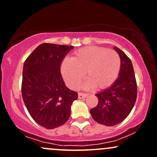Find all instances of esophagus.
<instances>
[{"instance_id":"esophagus-1","label":"esophagus","mask_w":157,"mask_h":157,"mask_svg":"<svg viewBox=\"0 0 157 157\" xmlns=\"http://www.w3.org/2000/svg\"><path fill=\"white\" fill-rule=\"evenodd\" d=\"M87 96L86 93H83V92H79L78 93V98H83Z\"/></svg>"}]
</instances>
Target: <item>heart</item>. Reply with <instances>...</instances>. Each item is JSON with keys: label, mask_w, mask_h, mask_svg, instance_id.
Segmentation results:
<instances>
[{"label": "heart", "mask_w": 157, "mask_h": 157, "mask_svg": "<svg viewBox=\"0 0 157 157\" xmlns=\"http://www.w3.org/2000/svg\"><path fill=\"white\" fill-rule=\"evenodd\" d=\"M120 58L117 52L105 47H86L75 51L71 60L66 59L62 65V74L71 89L80 86L85 74L86 86L99 91L108 88L117 78Z\"/></svg>", "instance_id": "b5f03b06"}]
</instances>
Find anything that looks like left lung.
Returning <instances> with one entry per match:
<instances>
[{
    "mask_svg": "<svg viewBox=\"0 0 157 157\" xmlns=\"http://www.w3.org/2000/svg\"><path fill=\"white\" fill-rule=\"evenodd\" d=\"M120 58L118 78L107 90L96 94L98 105L90 110L97 123L113 126L123 122L134 107L137 98V83L131 60L121 49L114 47Z\"/></svg>",
    "mask_w": 157,
    "mask_h": 157,
    "instance_id": "1",
    "label": "left lung"
}]
</instances>
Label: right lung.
<instances>
[{
  "mask_svg": "<svg viewBox=\"0 0 157 157\" xmlns=\"http://www.w3.org/2000/svg\"><path fill=\"white\" fill-rule=\"evenodd\" d=\"M73 46L42 44L25 61L22 95L33 120L48 129L62 126L77 99V92L65 86L61 65Z\"/></svg>",
  "mask_w": 157,
  "mask_h": 157,
  "instance_id": "obj_1",
  "label": "right lung"
}]
</instances>
